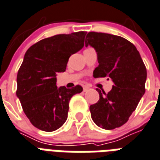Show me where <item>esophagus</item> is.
I'll return each mask as SVG.
<instances>
[{
	"instance_id": "obj_1",
	"label": "esophagus",
	"mask_w": 160,
	"mask_h": 160,
	"mask_svg": "<svg viewBox=\"0 0 160 160\" xmlns=\"http://www.w3.org/2000/svg\"><path fill=\"white\" fill-rule=\"evenodd\" d=\"M89 90H90V87H88V86H86V85H84V86H83V91H89Z\"/></svg>"
}]
</instances>
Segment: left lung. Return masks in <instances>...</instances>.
I'll use <instances>...</instances> for the list:
<instances>
[{"instance_id": "8db88e82", "label": "left lung", "mask_w": 160, "mask_h": 160, "mask_svg": "<svg viewBox=\"0 0 160 160\" xmlns=\"http://www.w3.org/2000/svg\"><path fill=\"white\" fill-rule=\"evenodd\" d=\"M88 45L96 49L99 63L94 77H107L114 83L107 94L96 89L100 99L90 107L91 118L100 128L112 130L126 123L145 93L146 67L136 47L120 36L90 32Z\"/></svg>"}]
</instances>
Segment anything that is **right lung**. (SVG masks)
<instances>
[{"label":"right lung","mask_w":160,"mask_h":160,"mask_svg":"<svg viewBox=\"0 0 160 160\" xmlns=\"http://www.w3.org/2000/svg\"><path fill=\"white\" fill-rule=\"evenodd\" d=\"M86 32L58 34L29 48L17 76V96L37 128L53 132L65 122L72 96L83 88L56 85V74L65 71L69 57L84 47Z\"/></svg>","instance_id":"obj_1"}]
</instances>
